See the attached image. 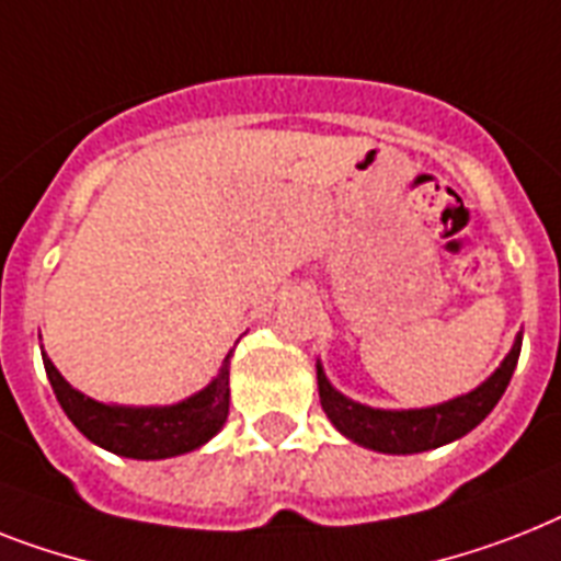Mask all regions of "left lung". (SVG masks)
Returning <instances> with one entry per match:
<instances>
[{
  "mask_svg": "<svg viewBox=\"0 0 561 561\" xmlns=\"http://www.w3.org/2000/svg\"><path fill=\"white\" fill-rule=\"evenodd\" d=\"M518 354H522V334L516 336L502 366L495 368L478 389L426 409H371L366 403H357L328 383L325 371L317 363L320 403L328 421L354 444L389 455L426 453V449H438V446L463 438L493 412L504 389L510 386V377L516 371Z\"/></svg>",
  "mask_w": 561,
  "mask_h": 561,
  "instance_id": "left-lung-1",
  "label": "left lung"
}]
</instances>
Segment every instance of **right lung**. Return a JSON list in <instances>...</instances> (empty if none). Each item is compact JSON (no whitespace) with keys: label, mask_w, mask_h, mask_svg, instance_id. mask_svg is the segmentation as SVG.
<instances>
[{"label":"right lung","mask_w":561,"mask_h":561,"mask_svg":"<svg viewBox=\"0 0 561 561\" xmlns=\"http://www.w3.org/2000/svg\"><path fill=\"white\" fill-rule=\"evenodd\" d=\"M230 357L233 352L227 354L218 375L202 391H195L193 398L172 403V407L100 403V400L85 398L75 386H68L48 354H43V363L59 407L91 444L123 458L161 461V458L193 453L225 426L227 412H230Z\"/></svg>","instance_id":"right-lung-1"}]
</instances>
